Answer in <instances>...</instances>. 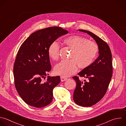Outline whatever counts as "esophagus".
<instances>
[{
  "instance_id": "34e87169",
  "label": "esophagus",
  "mask_w": 126,
  "mask_h": 126,
  "mask_svg": "<svg viewBox=\"0 0 126 126\" xmlns=\"http://www.w3.org/2000/svg\"><path fill=\"white\" fill-rule=\"evenodd\" d=\"M60 79H61V81H65L66 80L68 79L67 78H65V77H64L63 76H61L60 77Z\"/></svg>"
}]
</instances>
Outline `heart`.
<instances>
[{
  "instance_id": "1",
  "label": "heart",
  "mask_w": 126,
  "mask_h": 126,
  "mask_svg": "<svg viewBox=\"0 0 126 126\" xmlns=\"http://www.w3.org/2000/svg\"><path fill=\"white\" fill-rule=\"evenodd\" d=\"M63 43L72 49L69 60H62L54 66L55 74L63 77H69L75 73L78 69H84L92 64L98 52V47L94 42L78 35H71L64 38ZM48 56L53 60L59 57V46L56 41L49 46ZM78 65H77V64Z\"/></svg>"
}]
</instances>
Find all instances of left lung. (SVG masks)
<instances>
[{"label":"left lung","mask_w":126,"mask_h":126,"mask_svg":"<svg viewBox=\"0 0 126 126\" xmlns=\"http://www.w3.org/2000/svg\"><path fill=\"white\" fill-rule=\"evenodd\" d=\"M79 31L91 35L98 47L97 58L78 74L87 78V81H81L77 76L73 77L76 82L73 94L74 102L81 106L90 107L100 101L106 93L113 73L112 54L108 45L100 37L86 30Z\"/></svg>","instance_id":"8db88e82"}]
</instances>
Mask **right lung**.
<instances>
[{"instance_id":"add662e5","label":"right lung","mask_w":126,"mask_h":126,"mask_svg":"<svg viewBox=\"0 0 126 126\" xmlns=\"http://www.w3.org/2000/svg\"><path fill=\"white\" fill-rule=\"evenodd\" d=\"M68 32L58 27L39 30L32 33L21 46L13 68L15 86L22 99L36 108L49 104L53 90L60 82L59 76H48L51 66L48 48L59 37Z\"/></svg>"}]
</instances>
